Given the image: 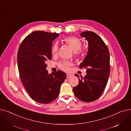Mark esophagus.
Here are the masks:
<instances>
[{
  "instance_id": "esophagus-1",
  "label": "esophagus",
  "mask_w": 131,
  "mask_h": 131,
  "mask_svg": "<svg viewBox=\"0 0 131 131\" xmlns=\"http://www.w3.org/2000/svg\"><path fill=\"white\" fill-rule=\"evenodd\" d=\"M72 76V75L71 74H69V73H67V78H70V77H71Z\"/></svg>"
}]
</instances>
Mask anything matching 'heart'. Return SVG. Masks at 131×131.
Here are the masks:
<instances>
[{
  "mask_svg": "<svg viewBox=\"0 0 131 131\" xmlns=\"http://www.w3.org/2000/svg\"><path fill=\"white\" fill-rule=\"evenodd\" d=\"M64 42L70 47L73 50L74 56L77 58H82L84 54V51L81 48L82 42L79 38L74 36H69L64 38ZM59 47L57 43L54 44L52 48V53L53 54H56L58 51ZM71 63L69 61H62L58 63L59 68L64 71H68L69 67Z\"/></svg>",
  "mask_w": 131,
  "mask_h": 131,
  "instance_id": "obj_1",
  "label": "heart"
}]
</instances>
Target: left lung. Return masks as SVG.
Listing matches in <instances>:
<instances>
[{"label":"left lung","mask_w":131,"mask_h":131,"mask_svg":"<svg viewBox=\"0 0 131 131\" xmlns=\"http://www.w3.org/2000/svg\"><path fill=\"white\" fill-rule=\"evenodd\" d=\"M80 36L88 41L86 57L79 65L86 68L87 74L79 78V83L73 88L74 95L80 101L92 102L98 99L105 89L110 73V57L108 48L101 37L93 32L86 31Z\"/></svg>","instance_id":"left-lung-1"}]
</instances>
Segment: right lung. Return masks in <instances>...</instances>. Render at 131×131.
Returning a JSON list of instances; mask_svg holds the SVG:
<instances>
[{
  "label": "right lung",
  "mask_w": 131,
  "mask_h": 131,
  "mask_svg": "<svg viewBox=\"0 0 131 131\" xmlns=\"http://www.w3.org/2000/svg\"><path fill=\"white\" fill-rule=\"evenodd\" d=\"M59 35L42 30L33 32L22 41L18 51V68L23 86L29 97L39 103L54 101L67 77L61 70L49 74L46 70V62L52 59V42Z\"/></svg>",
  "instance_id": "right-lung-1"
}]
</instances>
